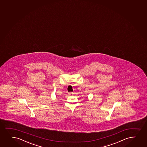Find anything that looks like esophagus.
I'll return each instance as SVG.
<instances>
[{"label":"esophagus","mask_w":147,"mask_h":147,"mask_svg":"<svg viewBox=\"0 0 147 147\" xmlns=\"http://www.w3.org/2000/svg\"><path fill=\"white\" fill-rule=\"evenodd\" d=\"M73 94V93L72 92H68V94H69V95H70V96H71V95H72Z\"/></svg>","instance_id":"1"}]
</instances>
